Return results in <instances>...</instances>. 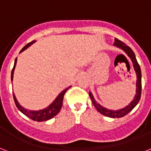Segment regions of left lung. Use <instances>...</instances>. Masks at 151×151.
Returning <instances> with one entry per match:
<instances>
[{
	"instance_id": "1",
	"label": "left lung",
	"mask_w": 151,
	"mask_h": 151,
	"mask_svg": "<svg viewBox=\"0 0 151 151\" xmlns=\"http://www.w3.org/2000/svg\"><path fill=\"white\" fill-rule=\"evenodd\" d=\"M114 46L119 47L120 49H122L124 52L127 54V55L130 57V59L132 61L133 63L134 69L136 72V76H137V80H136V95L134 97V99L132 101L128 104L127 106L123 107L122 109L119 110H110L107 109L106 107H104L103 106H101L100 104H98L96 100L94 98L92 93L89 92V96H90V98L92 101L93 105L95 106V107L96 108V110L98 111L99 113H101L102 114H104L105 116H107V117L110 118H121L125 116L126 114H127L130 111H131L134 106L138 104V103L140 100V98H141V90H142V73H141V68H140V66L138 63V61L136 60L135 55L134 53L132 51L131 47L126 45L124 43H123L122 41H120L119 40L114 39Z\"/></svg>"
}]
</instances>
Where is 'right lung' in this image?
Listing matches in <instances>:
<instances>
[{
	"label": "right lung",
	"mask_w": 151,
	"mask_h": 151,
	"mask_svg": "<svg viewBox=\"0 0 151 151\" xmlns=\"http://www.w3.org/2000/svg\"><path fill=\"white\" fill-rule=\"evenodd\" d=\"M36 42V40H32L30 43H28V45H26L24 47L21 49V51L20 52H22L24 50L27 49L28 47H30L32 44H34ZM17 59L16 58L15 62H14V66H13V68L12 70V73H11V80L12 81L13 80V73H14V70H15L16 64H17ZM70 88V87H69ZM69 88L64 89L63 91H61L60 94L58 95V96L55 98V99L54 101L50 104L49 106H47L46 108L42 110H39V111H29V110L26 109V108H24L23 106H20V104L18 103L17 99L16 98L15 95L13 93V99H14V101H15L16 106L18 108V110L20 111V112H22L24 115H26L27 117L30 118L31 119L34 120V121H37V122H43V121H47V120H49L51 119H52L53 117H55L56 114H58L60 111L61 107H62V105H63V99L64 94L67 91V90Z\"/></svg>",
	"instance_id": "right-lung-1"
}]
</instances>
